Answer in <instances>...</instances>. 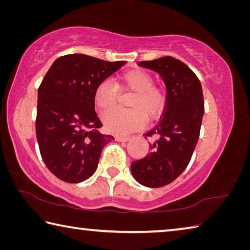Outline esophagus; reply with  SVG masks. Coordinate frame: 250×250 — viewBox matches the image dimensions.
Instances as JSON below:
<instances>
[{
	"label": "esophagus",
	"instance_id": "34e87169",
	"mask_svg": "<svg viewBox=\"0 0 250 250\" xmlns=\"http://www.w3.org/2000/svg\"><path fill=\"white\" fill-rule=\"evenodd\" d=\"M130 138L129 137H116V141H118V142H126V141H129Z\"/></svg>",
	"mask_w": 250,
	"mask_h": 250
}]
</instances>
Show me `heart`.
Listing matches in <instances>:
<instances>
[{
  "mask_svg": "<svg viewBox=\"0 0 250 250\" xmlns=\"http://www.w3.org/2000/svg\"><path fill=\"white\" fill-rule=\"evenodd\" d=\"M119 87L132 90L135 95L130 101L132 109H112L103 116V122L108 132L128 134L142 128L146 120L160 116L166 105V94L154 85V78L146 71L133 70L122 74L118 86L109 80L99 83L94 93L95 105L98 109L108 110L116 106L119 97Z\"/></svg>",
  "mask_w": 250,
  "mask_h": 250,
  "instance_id": "b5f03b06",
  "label": "heart"
}]
</instances>
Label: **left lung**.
Wrapping results in <instances>:
<instances>
[{
	"instance_id": "obj_1",
	"label": "left lung",
	"mask_w": 250,
	"mask_h": 250,
	"mask_svg": "<svg viewBox=\"0 0 250 250\" xmlns=\"http://www.w3.org/2000/svg\"><path fill=\"white\" fill-rule=\"evenodd\" d=\"M140 66L157 72L166 86V105L158 124L144 135L156 140L151 152L131 164L134 179L145 187L172 183L191 160L204 113L201 83L184 62L172 57L141 61Z\"/></svg>"
}]
</instances>
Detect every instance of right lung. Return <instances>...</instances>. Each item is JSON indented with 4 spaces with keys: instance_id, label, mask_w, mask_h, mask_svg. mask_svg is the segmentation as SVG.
<instances>
[{
    "instance_id": "obj_1",
    "label": "right lung",
    "mask_w": 250,
    "mask_h": 250,
    "mask_svg": "<svg viewBox=\"0 0 250 250\" xmlns=\"http://www.w3.org/2000/svg\"><path fill=\"white\" fill-rule=\"evenodd\" d=\"M125 61L108 62L86 54L58 58L38 88L36 135L40 154L52 174L65 183L88 179L103 147L113 140L102 134L94 93Z\"/></svg>"
}]
</instances>
